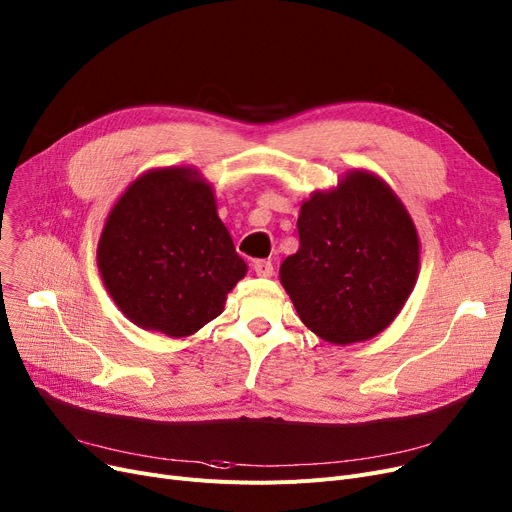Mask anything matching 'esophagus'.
<instances>
[{
  "instance_id": "34e87169",
  "label": "esophagus",
  "mask_w": 512,
  "mask_h": 512,
  "mask_svg": "<svg viewBox=\"0 0 512 512\" xmlns=\"http://www.w3.org/2000/svg\"><path fill=\"white\" fill-rule=\"evenodd\" d=\"M254 273L262 279H269V277H273L275 269H273V264L269 260H256L254 262Z\"/></svg>"
}]
</instances>
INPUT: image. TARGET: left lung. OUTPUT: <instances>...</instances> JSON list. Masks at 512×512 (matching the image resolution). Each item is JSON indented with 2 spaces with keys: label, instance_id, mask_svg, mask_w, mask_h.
Instances as JSON below:
<instances>
[{
  "label": "left lung",
  "instance_id": "obj_1",
  "mask_svg": "<svg viewBox=\"0 0 512 512\" xmlns=\"http://www.w3.org/2000/svg\"><path fill=\"white\" fill-rule=\"evenodd\" d=\"M300 248L279 279L302 323L335 346L379 335L419 277L415 223L379 175L354 168L300 206Z\"/></svg>",
  "mask_w": 512,
  "mask_h": 512
}]
</instances>
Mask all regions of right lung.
Returning <instances> with one entry per match:
<instances>
[{
    "mask_svg": "<svg viewBox=\"0 0 512 512\" xmlns=\"http://www.w3.org/2000/svg\"><path fill=\"white\" fill-rule=\"evenodd\" d=\"M97 269L133 325L179 339L225 310L248 264L218 218L212 183L193 166H164L139 175L108 212Z\"/></svg>",
    "mask_w": 512,
    "mask_h": 512,
    "instance_id": "obj_1",
    "label": "right lung"
}]
</instances>
